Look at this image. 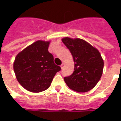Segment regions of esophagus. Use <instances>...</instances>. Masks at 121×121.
I'll list each match as a JSON object with an SVG mask.
<instances>
[{
  "label": "esophagus",
  "instance_id": "esophagus-1",
  "mask_svg": "<svg viewBox=\"0 0 121 121\" xmlns=\"http://www.w3.org/2000/svg\"><path fill=\"white\" fill-rule=\"evenodd\" d=\"M65 64H64V63H62V64L61 65V68L62 69H63V68L65 67Z\"/></svg>",
  "mask_w": 121,
  "mask_h": 121
}]
</instances>
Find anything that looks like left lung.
I'll return each mask as SVG.
<instances>
[{"mask_svg": "<svg viewBox=\"0 0 121 121\" xmlns=\"http://www.w3.org/2000/svg\"><path fill=\"white\" fill-rule=\"evenodd\" d=\"M73 56L74 71L64 80L70 89L78 92L92 90L99 81L104 68V60L96 48L82 39H62Z\"/></svg>", "mask_w": 121, "mask_h": 121, "instance_id": "obj_1", "label": "left lung"}]
</instances>
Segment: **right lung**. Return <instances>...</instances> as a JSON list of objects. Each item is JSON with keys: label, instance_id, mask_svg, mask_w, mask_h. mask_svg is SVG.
I'll use <instances>...</instances> for the list:
<instances>
[{"label": "right lung", "instance_id": "obj_1", "mask_svg": "<svg viewBox=\"0 0 121 121\" xmlns=\"http://www.w3.org/2000/svg\"><path fill=\"white\" fill-rule=\"evenodd\" d=\"M50 41L38 40L27 47L16 57L13 69L18 82L32 92L49 88L56 73L61 70L54 63L48 51Z\"/></svg>", "mask_w": 121, "mask_h": 121}]
</instances>
